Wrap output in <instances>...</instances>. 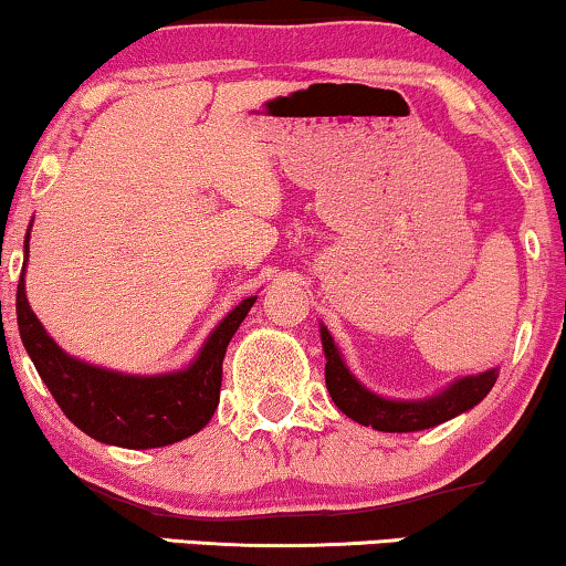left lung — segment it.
Listing matches in <instances>:
<instances>
[{
  "mask_svg": "<svg viewBox=\"0 0 566 566\" xmlns=\"http://www.w3.org/2000/svg\"><path fill=\"white\" fill-rule=\"evenodd\" d=\"M319 335L324 358H327L324 381H327L332 401L350 420L381 432H417L453 420V417L476 407L492 391V386L500 376V368H490L484 374L455 378L453 384H448L443 391L432 394V397L386 399L381 394L370 391L368 386H363L350 374V368L343 360V353H339V347L335 345V339H332L329 329L324 324L319 327Z\"/></svg>",
  "mask_w": 566,
  "mask_h": 566,
  "instance_id": "left-lung-1",
  "label": "left lung"
}]
</instances>
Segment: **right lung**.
Masks as SVG:
<instances>
[{"instance_id":"1","label":"right lung","mask_w":566,"mask_h":566,"mask_svg":"<svg viewBox=\"0 0 566 566\" xmlns=\"http://www.w3.org/2000/svg\"><path fill=\"white\" fill-rule=\"evenodd\" d=\"M28 252L30 229L18 283V327L38 376L61 412L99 443L134 451L172 446L203 430L219 407L223 355L258 296L244 298L223 316L188 368L159 376L120 374L74 358L53 343L25 296Z\"/></svg>"}]
</instances>
